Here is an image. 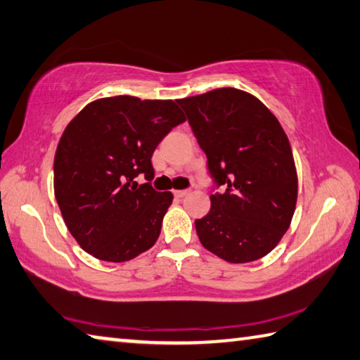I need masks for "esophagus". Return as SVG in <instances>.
<instances>
[{
	"label": "esophagus",
	"mask_w": 360,
	"mask_h": 360,
	"mask_svg": "<svg viewBox=\"0 0 360 360\" xmlns=\"http://www.w3.org/2000/svg\"><path fill=\"white\" fill-rule=\"evenodd\" d=\"M188 193H190V190H176V191H174L175 198H185Z\"/></svg>",
	"instance_id": "esophagus-1"
}]
</instances>
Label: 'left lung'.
<instances>
[{
  "label": "left lung",
  "instance_id": "8db88e82",
  "mask_svg": "<svg viewBox=\"0 0 360 360\" xmlns=\"http://www.w3.org/2000/svg\"><path fill=\"white\" fill-rule=\"evenodd\" d=\"M176 103L213 181L212 209L194 221L200 243L232 264L259 259L281 240L295 210L297 174L288 136L259 99L237 88Z\"/></svg>",
  "mask_w": 360,
  "mask_h": 360
}]
</instances>
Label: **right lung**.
Here are the masks:
<instances>
[{"label": "right lung", "instance_id": "1", "mask_svg": "<svg viewBox=\"0 0 360 360\" xmlns=\"http://www.w3.org/2000/svg\"><path fill=\"white\" fill-rule=\"evenodd\" d=\"M185 120L174 101L113 96L90 103L66 126L55 153V198L86 253L124 262L153 247L174 196L151 186V156ZM141 173L148 181L137 186Z\"/></svg>", "mask_w": 360, "mask_h": 360}]
</instances>
